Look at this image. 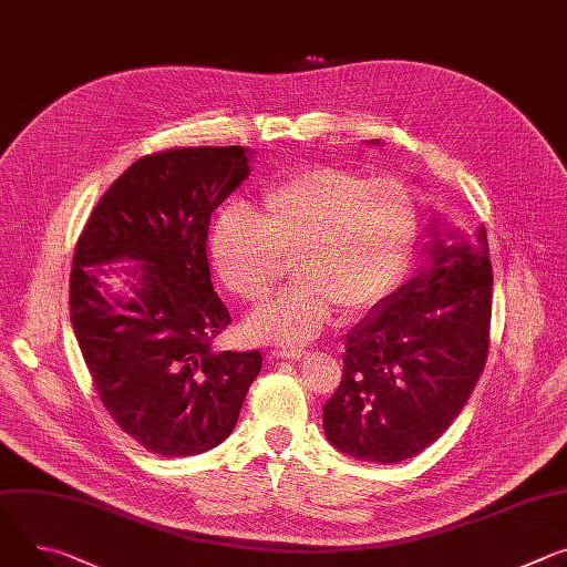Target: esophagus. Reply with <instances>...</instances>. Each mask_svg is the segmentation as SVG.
<instances>
[{"mask_svg": "<svg viewBox=\"0 0 567 567\" xmlns=\"http://www.w3.org/2000/svg\"><path fill=\"white\" fill-rule=\"evenodd\" d=\"M271 354L276 359H300V357H305V350H300V348H274Z\"/></svg>", "mask_w": 567, "mask_h": 567, "instance_id": "esophagus-1", "label": "esophagus"}]
</instances>
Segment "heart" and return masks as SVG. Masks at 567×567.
Returning a JSON list of instances; mask_svg holds the SVG:
<instances>
[{
    "instance_id": "b5f03b06",
    "label": "heart",
    "mask_w": 567,
    "mask_h": 567,
    "mask_svg": "<svg viewBox=\"0 0 567 567\" xmlns=\"http://www.w3.org/2000/svg\"><path fill=\"white\" fill-rule=\"evenodd\" d=\"M419 235V205L398 178H364L312 167L271 187L252 215L224 210L210 235L219 280L244 302H260L291 262L282 293L246 319L252 341L298 346L330 323L375 307L400 280Z\"/></svg>"
}]
</instances>
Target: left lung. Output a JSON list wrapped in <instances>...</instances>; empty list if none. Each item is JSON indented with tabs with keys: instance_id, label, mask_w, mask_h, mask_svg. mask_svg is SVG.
<instances>
[{
	"instance_id": "8db88e82",
	"label": "left lung",
	"mask_w": 567,
	"mask_h": 567,
	"mask_svg": "<svg viewBox=\"0 0 567 567\" xmlns=\"http://www.w3.org/2000/svg\"><path fill=\"white\" fill-rule=\"evenodd\" d=\"M375 144V142H373ZM439 235V233H434ZM434 239L430 262L346 337L343 375L323 406L328 441L369 463L430 447L461 414L488 357V237Z\"/></svg>"
}]
</instances>
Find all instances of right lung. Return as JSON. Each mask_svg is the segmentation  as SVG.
<instances>
[{
  "instance_id": "add662e5",
  "label": "right lung",
  "mask_w": 567,
  "mask_h": 567,
  "mask_svg": "<svg viewBox=\"0 0 567 567\" xmlns=\"http://www.w3.org/2000/svg\"><path fill=\"white\" fill-rule=\"evenodd\" d=\"M244 146H181L133 163L94 205L70 276L72 328L94 389L142 447L192 456L230 436L260 350H213L230 323L213 289L210 217L248 176ZM140 261L131 299L92 266Z\"/></svg>"
}]
</instances>
